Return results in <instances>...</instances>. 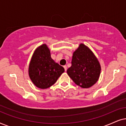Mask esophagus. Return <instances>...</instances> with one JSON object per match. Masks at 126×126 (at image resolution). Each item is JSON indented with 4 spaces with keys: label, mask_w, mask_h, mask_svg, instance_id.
Returning <instances> with one entry per match:
<instances>
[{
    "label": "esophagus",
    "mask_w": 126,
    "mask_h": 126,
    "mask_svg": "<svg viewBox=\"0 0 126 126\" xmlns=\"http://www.w3.org/2000/svg\"><path fill=\"white\" fill-rule=\"evenodd\" d=\"M64 70L65 71H67V67L66 65H65V66H64Z\"/></svg>",
    "instance_id": "obj_1"
}]
</instances>
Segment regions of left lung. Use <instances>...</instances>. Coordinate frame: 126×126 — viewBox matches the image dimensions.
<instances>
[{"instance_id": "left-lung-1", "label": "left lung", "mask_w": 126, "mask_h": 126, "mask_svg": "<svg viewBox=\"0 0 126 126\" xmlns=\"http://www.w3.org/2000/svg\"><path fill=\"white\" fill-rule=\"evenodd\" d=\"M71 64L67 73L80 88H90L99 79L101 70L100 62L92 50L83 44H80L74 52Z\"/></svg>"}]
</instances>
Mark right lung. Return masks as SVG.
<instances>
[{
  "label": "right lung",
  "mask_w": 126,
  "mask_h": 126,
  "mask_svg": "<svg viewBox=\"0 0 126 126\" xmlns=\"http://www.w3.org/2000/svg\"><path fill=\"white\" fill-rule=\"evenodd\" d=\"M29 76L33 84L42 89L54 84L64 72V68L51 58V51L46 44L35 49L29 65Z\"/></svg>",
  "instance_id": "right-lung-1"
}]
</instances>
